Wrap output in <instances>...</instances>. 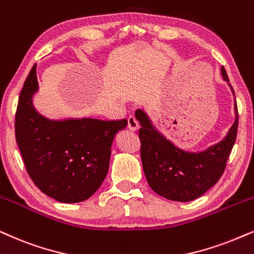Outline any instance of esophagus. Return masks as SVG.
Here are the masks:
<instances>
[{
    "mask_svg": "<svg viewBox=\"0 0 254 254\" xmlns=\"http://www.w3.org/2000/svg\"><path fill=\"white\" fill-rule=\"evenodd\" d=\"M127 127L129 128L130 130H133V131H135V130H137L139 129V123H137V120L135 119V118L133 117V115H130L129 118H128L127 119Z\"/></svg>",
    "mask_w": 254,
    "mask_h": 254,
    "instance_id": "esophagus-1",
    "label": "esophagus"
}]
</instances>
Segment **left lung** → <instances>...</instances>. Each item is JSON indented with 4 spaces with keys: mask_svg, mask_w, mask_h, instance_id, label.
I'll list each match as a JSON object with an SVG mask.
<instances>
[{
    "mask_svg": "<svg viewBox=\"0 0 254 254\" xmlns=\"http://www.w3.org/2000/svg\"><path fill=\"white\" fill-rule=\"evenodd\" d=\"M222 74L224 80L229 81L223 66ZM232 92L235 95L233 88ZM235 108V124L230 128L225 139L199 153H189L177 148L151 125L149 118L142 110H136L135 117L141 125L139 129L141 160L144 176L151 189L167 199L189 202L198 198L215 186L225 170L237 139V103Z\"/></svg>",
    "mask_w": 254,
    "mask_h": 254,
    "instance_id": "8db88e82",
    "label": "left lung"
}]
</instances>
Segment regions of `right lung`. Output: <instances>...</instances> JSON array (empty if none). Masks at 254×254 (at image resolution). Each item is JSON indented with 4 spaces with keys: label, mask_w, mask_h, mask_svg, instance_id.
<instances>
[{
    "label": "right lung",
    "mask_w": 254,
    "mask_h": 254,
    "mask_svg": "<svg viewBox=\"0 0 254 254\" xmlns=\"http://www.w3.org/2000/svg\"><path fill=\"white\" fill-rule=\"evenodd\" d=\"M36 64L26 77L15 115L16 142L36 187L62 203L86 200L108 173L111 147L127 120H50L35 110Z\"/></svg>",
    "instance_id": "obj_1"
}]
</instances>
